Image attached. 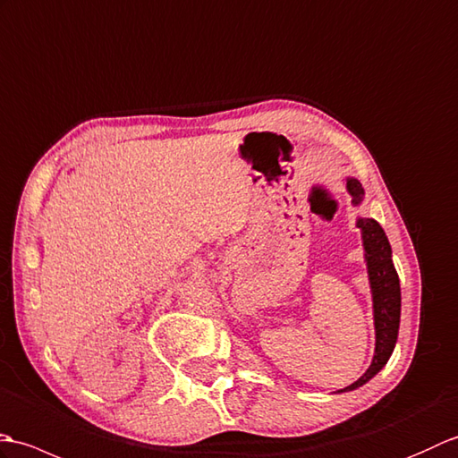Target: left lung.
<instances>
[{"instance_id":"8db88e82","label":"left lung","mask_w":458,"mask_h":458,"mask_svg":"<svg viewBox=\"0 0 458 458\" xmlns=\"http://www.w3.org/2000/svg\"><path fill=\"white\" fill-rule=\"evenodd\" d=\"M347 191L352 198V206H360L364 199L362 184L357 178H347ZM357 227L362 235L364 262H367L369 284L372 292V311H374V357L369 370L357 382L337 392H351L372 380L386 362L390 360L395 341H398L400 313H402V292L400 278L392 262V247L386 237L380 223L370 217H357Z\"/></svg>"}]
</instances>
